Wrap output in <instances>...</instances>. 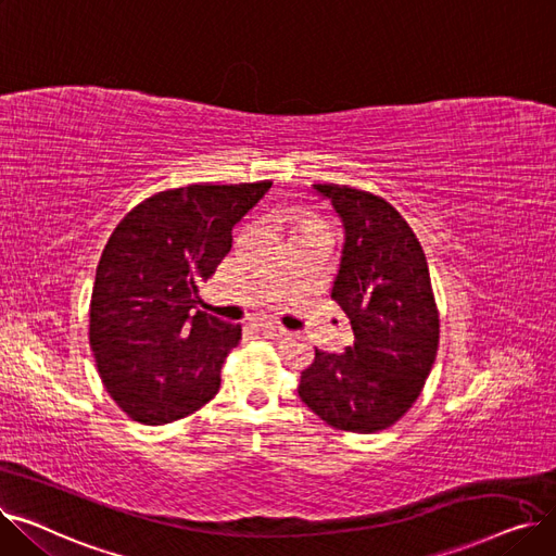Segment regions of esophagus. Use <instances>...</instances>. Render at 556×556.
I'll return each mask as SVG.
<instances>
[{
  "instance_id": "1",
  "label": "esophagus",
  "mask_w": 556,
  "mask_h": 556,
  "mask_svg": "<svg viewBox=\"0 0 556 556\" xmlns=\"http://www.w3.org/2000/svg\"><path fill=\"white\" fill-rule=\"evenodd\" d=\"M258 329H261V333L266 336V338H283L288 331L281 327V325H277V323H261L258 325Z\"/></svg>"
}]
</instances>
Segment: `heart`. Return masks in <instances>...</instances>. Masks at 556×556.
Wrapping results in <instances>:
<instances>
[{
	"label": "heart",
	"mask_w": 556,
	"mask_h": 556,
	"mask_svg": "<svg viewBox=\"0 0 556 556\" xmlns=\"http://www.w3.org/2000/svg\"><path fill=\"white\" fill-rule=\"evenodd\" d=\"M308 223H317V220H308V218H302V220H300V227H302V225H308Z\"/></svg>",
	"instance_id": "obj_1"
}]
</instances>
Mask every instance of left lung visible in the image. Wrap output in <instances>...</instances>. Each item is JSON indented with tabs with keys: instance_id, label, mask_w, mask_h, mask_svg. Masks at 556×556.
Returning a JSON list of instances; mask_svg holds the SVG:
<instances>
[{
	"instance_id": "obj_1",
	"label": "left lung",
	"mask_w": 556,
	"mask_h": 556,
	"mask_svg": "<svg viewBox=\"0 0 556 556\" xmlns=\"http://www.w3.org/2000/svg\"><path fill=\"white\" fill-rule=\"evenodd\" d=\"M344 223V250L331 298L354 331L344 354L315 349L300 399L331 428L378 432L419 399L440 346L428 261L413 227L369 191L315 185Z\"/></svg>"
}]
</instances>
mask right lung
Wrapping results in <instances>:
<instances>
[{"label": "right lung", "instance_id": "add662e5", "mask_svg": "<svg viewBox=\"0 0 556 556\" xmlns=\"http://www.w3.org/2000/svg\"><path fill=\"white\" fill-rule=\"evenodd\" d=\"M270 185L166 189L110 233L90 300V346L108 394L132 421L173 424L216 396L241 325L193 308L200 283L231 250L233 225Z\"/></svg>", "mask_w": 556, "mask_h": 556}]
</instances>
